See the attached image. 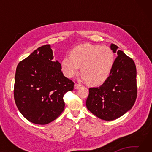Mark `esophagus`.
Instances as JSON below:
<instances>
[{"label": "esophagus", "instance_id": "34e87169", "mask_svg": "<svg viewBox=\"0 0 152 152\" xmlns=\"http://www.w3.org/2000/svg\"><path fill=\"white\" fill-rule=\"evenodd\" d=\"M80 86H81V84H80L76 83L75 84H74V88H75V89H78V88H79Z\"/></svg>", "mask_w": 152, "mask_h": 152}]
</instances>
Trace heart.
Listing matches in <instances>:
<instances>
[{"label": "heart", "instance_id": "obj_1", "mask_svg": "<svg viewBox=\"0 0 152 152\" xmlns=\"http://www.w3.org/2000/svg\"><path fill=\"white\" fill-rule=\"evenodd\" d=\"M114 63V53L109 47L82 43L70 51V56L63 58L61 67L68 78L78 73L81 67L82 78L90 85L98 86L109 78Z\"/></svg>", "mask_w": 152, "mask_h": 152}]
</instances>
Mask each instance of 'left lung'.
Segmentation results:
<instances>
[{
  "label": "left lung",
  "instance_id": "1",
  "mask_svg": "<svg viewBox=\"0 0 152 152\" xmlns=\"http://www.w3.org/2000/svg\"><path fill=\"white\" fill-rule=\"evenodd\" d=\"M116 45L110 49L117 53L114 66L108 79L101 86L90 88L87 109L101 119L112 121L132 109L137 98L136 66L132 58Z\"/></svg>",
  "mask_w": 152,
  "mask_h": 152
}]
</instances>
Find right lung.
Masks as SVG:
<instances>
[{"label":"right lung","mask_w":152,"mask_h":152,"mask_svg":"<svg viewBox=\"0 0 152 152\" xmlns=\"http://www.w3.org/2000/svg\"><path fill=\"white\" fill-rule=\"evenodd\" d=\"M50 45L35 50L18 64L14 99L20 113L30 122L46 125L64 110V95L74 89V82L64 76L61 64L53 60Z\"/></svg>","instance_id":"obj_1"}]
</instances>
